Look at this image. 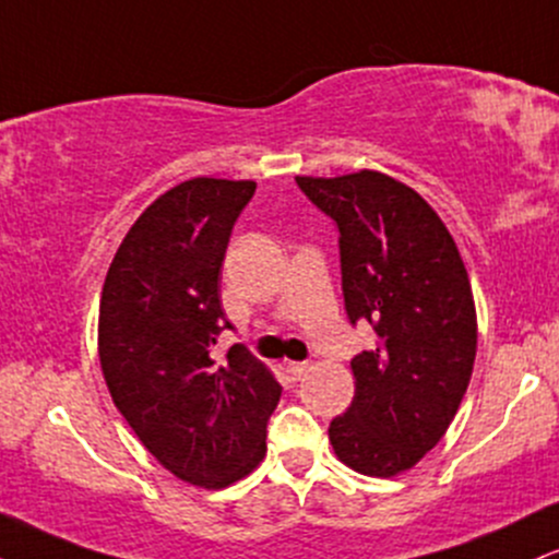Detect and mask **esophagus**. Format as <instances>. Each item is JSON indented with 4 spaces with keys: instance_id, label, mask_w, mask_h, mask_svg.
<instances>
[{
    "instance_id": "obj_1",
    "label": "esophagus",
    "mask_w": 559,
    "mask_h": 559,
    "mask_svg": "<svg viewBox=\"0 0 559 559\" xmlns=\"http://www.w3.org/2000/svg\"><path fill=\"white\" fill-rule=\"evenodd\" d=\"M286 373L292 376L294 381H299V378L307 373V362H288V365H286Z\"/></svg>"
}]
</instances>
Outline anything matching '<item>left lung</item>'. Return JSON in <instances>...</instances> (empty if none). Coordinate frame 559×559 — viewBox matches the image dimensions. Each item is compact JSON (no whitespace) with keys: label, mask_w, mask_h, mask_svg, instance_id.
Wrapping results in <instances>:
<instances>
[{"label":"left lung","mask_w":559,"mask_h":559,"mask_svg":"<svg viewBox=\"0 0 559 559\" xmlns=\"http://www.w3.org/2000/svg\"><path fill=\"white\" fill-rule=\"evenodd\" d=\"M297 186L338 228L346 316L378 336L352 360L355 400L329 439L352 471L391 478L439 444L471 383L478 329L465 262L431 204L396 178L360 170Z\"/></svg>","instance_id":"1"}]
</instances>
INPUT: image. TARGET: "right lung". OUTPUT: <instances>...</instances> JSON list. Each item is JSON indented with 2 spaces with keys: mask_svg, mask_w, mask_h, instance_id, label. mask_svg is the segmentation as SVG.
Returning a JSON list of instances; mask_svg holds the SVG:
<instances>
[{
  "mask_svg": "<svg viewBox=\"0 0 559 559\" xmlns=\"http://www.w3.org/2000/svg\"><path fill=\"white\" fill-rule=\"evenodd\" d=\"M258 183L191 178L157 197L126 234L99 301V362L115 407L176 478L223 489L265 457L281 383L230 329L217 278L230 230Z\"/></svg>",
  "mask_w": 559,
  "mask_h": 559,
  "instance_id": "add662e5",
  "label": "right lung"
}]
</instances>
